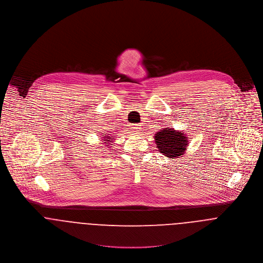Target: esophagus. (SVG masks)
Returning a JSON list of instances; mask_svg holds the SVG:
<instances>
[{
  "label": "esophagus",
  "instance_id": "1",
  "mask_svg": "<svg viewBox=\"0 0 263 263\" xmlns=\"http://www.w3.org/2000/svg\"><path fill=\"white\" fill-rule=\"evenodd\" d=\"M133 129H134V132L136 133V134H139V132H141V129H142V127H141V125L140 124H133Z\"/></svg>",
  "mask_w": 263,
  "mask_h": 263
}]
</instances>
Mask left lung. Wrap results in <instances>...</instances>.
<instances>
[{
  "mask_svg": "<svg viewBox=\"0 0 263 263\" xmlns=\"http://www.w3.org/2000/svg\"><path fill=\"white\" fill-rule=\"evenodd\" d=\"M154 138L158 150L166 157L178 158L187 149L188 140L185 134L171 127L161 129L155 134Z\"/></svg>",
  "mask_w": 263,
  "mask_h": 263,
  "instance_id": "left-lung-1",
  "label": "left lung"
}]
</instances>
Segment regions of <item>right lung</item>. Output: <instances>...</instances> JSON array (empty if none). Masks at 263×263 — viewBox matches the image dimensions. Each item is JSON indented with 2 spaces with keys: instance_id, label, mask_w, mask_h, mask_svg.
Wrapping results in <instances>:
<instances>
[{
  "instance_id": "obj_1",
  "label": "right lung",
  "mask_w": 263,
  "mask_h": 263,
  "mask_svg": "<svg viewBox=\"0 0 263 263\" xmlns=\"http://www.w3.org/2000/svg\"><path fill=\"white\" fill-rule=\"evenodd\" d=\"M103 137H104V140H102V141H103V143H102V144H104L103 148H106V149H111L112 147H110V146H109V145H111V144H109V142H110V143H112V141H111V140H112V137H109L108 135H107V137H106V136H103ZM106 143H108L109 145H106Z\"/></svg>"
}]
</instances>
